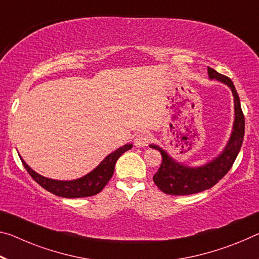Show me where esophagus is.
<instances>
[{"instance_id": "esophagus-1", "label": "esophagus", "mask_w": 259, "mask_h": 259, "mask_svg": "<svg viewBox=\"0 0 259 259\" xmlns=\"http://www.w3.org/2000/svg\"><path fill=\"white\" fill-rule=\"evenodd\" d=\"M153 136L150 133H142L138 134L135 138V145L136 146H147L151 143Z\"/></svg>"}]
</instances>
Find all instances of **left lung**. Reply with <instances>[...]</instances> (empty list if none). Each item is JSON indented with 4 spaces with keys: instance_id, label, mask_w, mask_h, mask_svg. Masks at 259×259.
<instances>
[{
    "instance_id": "1",
    "label": "left lung",
    "mask_w": 259,
    "mask_h": 259,
    "mask_svg": "<svg viewBox=\"0 0 259 259\" xmlns=\"http://www.w3.org/2000/svg\"><path fill=\"white\" fill-rule=\"evenodd\" d=\"M211 79H218L231 88L235 104V121L233 133L227 146L218 158L206 163L203 167L190 168L175 162L165 151L155 145H150L152 149L158 150L161 153L162 162L157 173L153 176V181L160 190L167 195L183 196L192 195L207 190L215 186L231 169L234 161L241 150L244 137V115L242 112L240 98L236 92L232 79L227 76L217 72L214 69L207 68Z\"/></svg>"
}]
</instances>
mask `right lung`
Instances as JSON below:
<instances>
[{"mask_svg": "<svg viewBox=\"0 0 259 259\" xmlns=\"http://www.w3.org/2000/svg\"><path fill=\"white\" fill-rule=\"evenodd\" d=\"M131 147L133 145L126 144L114 151L113 153L107 155L104 161L91 173L85 175L84 178L73 180V181H56V180L44 178V176L35 173L33 169H31L22 158L20 160H22L23 166L25 167L31 178L44 189H46L47 191L56 196L64 197V198H80V197H90L99 194L106 187V184L109 182V180L112 179L117 159L125 151L130 150Z\"/></svg>", "mask_w": 259, "mask_h": 259, "instance_id": "obj_1", "label": "right lung"}]
</instances>
